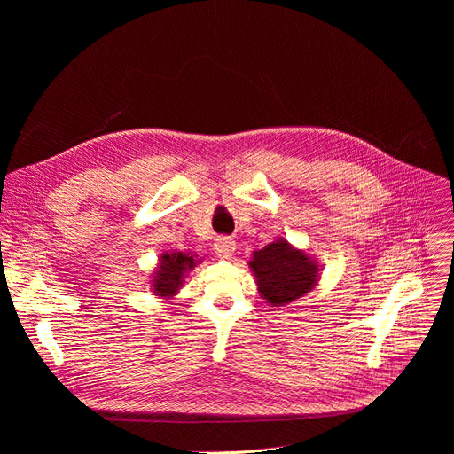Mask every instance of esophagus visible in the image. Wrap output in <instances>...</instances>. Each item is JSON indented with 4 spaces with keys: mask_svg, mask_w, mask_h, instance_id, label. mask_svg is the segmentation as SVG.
<instances>
[{
    "mask_svg": "<svg viewBox=\"0 0 454 454\" xmlns=\"http://www.w3.org/2000/svg\"><path fill=\"white\" fill-rule=\"evenodd\" d=\"M213 247H215L213 248L215 254H217L223 259H230L233 255V252H235V243L230 239V237H219V239L215 241Z\"/></svg>",
    "mask_w": 454,
    "mask_h": 454,
    "instance_id": "34e87169",
    "label": "esophagus"
}]
</instances>
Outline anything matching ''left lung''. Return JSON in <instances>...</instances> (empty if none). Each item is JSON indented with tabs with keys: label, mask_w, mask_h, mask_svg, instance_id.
<instances>
[{
	"label": "left lung",
	"mask_w": 454,
	"mask_h": 454,
	"mask_svg": "<svg viewBox=\"0 0 454 454\" xmlns=\"http://www.w3.org/2000/svg\"><path fill=\"white\" fill-rule=\"evenodd\" d=\"M261 296L272 307L294 301L311 291L317 283V267L303 252L287 241H276L254 252L250 263Z\"/></svg>",
	"instance_id": "left-lung-1"
}]
</instances>
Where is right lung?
Masks as SVG:
<instances>
[{
	"label": "right lung",
	"instance_id": "add662e5",
	"mask_svg": "<svg viewBox=\"0 0 454 454\" xmlns=\"http://www.w3.org/2000/svg\"><path fill=\"white\" fill-rule=\"evenodd\" d=\"M195 267L193 255L189 254H163L160 270L154 276V293L158 296H169L176 293L182 285L184 274Z\"/></svg>",
	"mask_w": 454,
	"mask_h": 454
}]
</instances>
